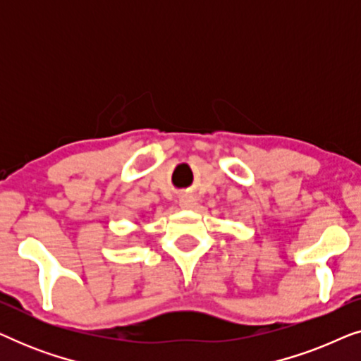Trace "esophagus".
<instances>
[{"mask_svg":"<svg viewBox=\"0 0 361 361\" xmlns=\"http://www.w3.org/2000/svg\"><path fill=\"white\" fill-rule=\"evenodd\" d=\"M179 204H180L182 209L190 210V209H194V207L197 205V202H195V199L192 195H182L180 199H179Z\"/></svg>","mask_w":361,"mask_h":361,"instance_id":"34e87169","label":"esophagus"}]
</instances>
